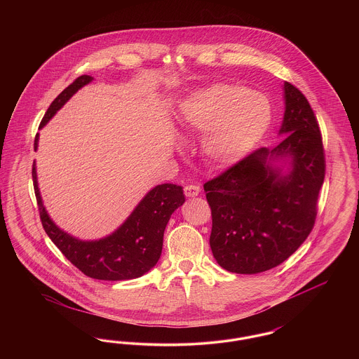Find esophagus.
Wrapping results in <instances>:
<instances>
[{"label": "esophagus", "instance_id": "obj_1", "mask_svg": "<svg viewBox=\"0 0 359 359\" xmlns=\"http://www.w3.org/2000/svg\"><path fill=\"white\" fill-rule=\"evenodd\" d=\"M201 194V187L199 186H187V187H184V195L187 196V198H195V196H198Z\"/></svg>", "mask_w": 359, "mask_h": 359}]
</instances>
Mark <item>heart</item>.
<instances>
[{"instance_id":"b5f03b06","label":"heart","mask_w":359,"mask_h":359,"mask_svg":"<svg viewBox=\"0 0 359 359\" xmlns=\"http://www.w3.org/2000/svg\"><path fill=\"white\" fill-rule=\"evenodd\" d=\"M272 118L266 95L229 83L191 93L179 113L183 132L205 135L202 152L218 170L233 167L250 154L266 136Z\"/></svg>"}]
</instances>
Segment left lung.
I'll list each match as a JSON object with an SVG mask.
<instances>
[{
  "label": "left lung",
  "mask_w": 359,
  "mask_h": 359,
  "mask_svg": "<svg viewBox=\"0 0 359 359\" xmlns=\"http://www.w3.org/2000/svg\"><path fill=\"white\" fill-rule=\"evenodd\" d=\"M283 90V141L249 154L203 186L212 215V256L233 273H261L280 265L315 223L325 180L320 130L302 91L288 82Z\"/></svg>",
  "instance_id": "left-lung-1"
}]
</instances>
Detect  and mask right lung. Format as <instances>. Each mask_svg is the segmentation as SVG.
<instances>
[{
    "label": "right lung",
    "mask_w": 359,
    "mask_h": 359,
    "mask_svg": "<svg viewBox=\"0 0 359 359\" xmlns=\"http://www.w3.org/2000/svg\"><path fill=\"white\" fill-rule=\"evenodd\" d=\"M93 81V76L82 75L65 88L50 104L40 129L51 121L78 90ZM37 147L39 133L34 138V151H37ZM32 177L40 219L47 236L71 264L86 276L97 280H133L148 273L161 256L167 223L176 208L186 202L183 187L168 183L158 184L145 194L130 215L113 233L100 239H81L71 236L52 221L39 189L36 161L32 167Z\"/></svg>",
    "instance_id": "add662e5"
}]
</instances>
